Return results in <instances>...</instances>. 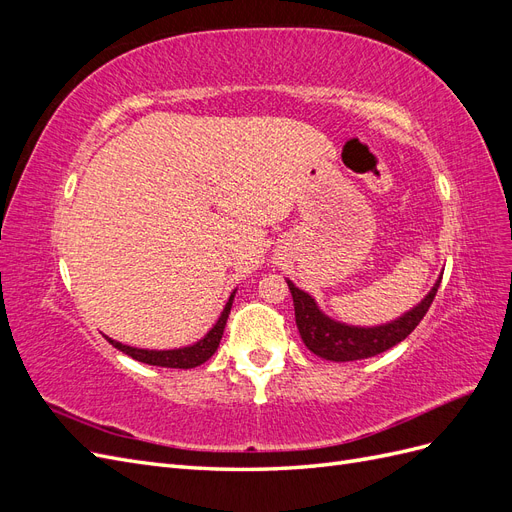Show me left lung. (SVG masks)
<instances>
[{"label": "left lung", "mask_w": 512, "mask_h": 512, "mask_svg": "<svg viewBox=\"0 0 512 512\" xmlns=\"http://www.w3.org/2000/svg\"><path fill=\"white\" fill-rule=\"evenodd\" d=\"M440 282L442 277L433 284L427 297L414 309H410L408 314L389 324H380V327H348V324L331 320L320 312L316 301L307 292L299 290L290 280L288 288L292 292L294 320H297V327L307 350H312L320 359L346 363L369 359V356H376L397 346L399 342H404L427 314V309L431 307L433 297H436L440 288Z\"/></svg>", "instance_id": "8db88e82"}]
</instances>
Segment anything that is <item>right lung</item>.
<instances>
[{
    "label": "right lung",
    "mask_w": 512,
    "mask_h": 512,
    "mask_svg": "<svg viewBox=\"0 0 512 512\" xmlns=\"http://www.w3.org/2000/svg\"><path fill=\"white\" fill-rule=\"evenodd\" d=\"M232 299H235V292L230 294V299L224 307L222 316L218 318V322H215V327L203 339H200V342H196L194 346H188V348L143 350V348H132V346H126V344H119L111 337H106V339H108V344H113L117 350H121L123 354H128V356H132V359L141 361V363L158 365V367H173V369H192V367H198V365H203L205 361H209L211 356L215 354V350H218L220 339L224 335L226 320H228V314H230V307H232Z\"/></svg>",
    "instance_id": "add662e5"
}]
</instances>
